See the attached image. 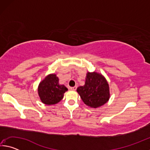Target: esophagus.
<instances>
[{"label":"esophagus","instance_id":"esophagus-1","mask_svg":"<svg viewBox=\"0 0 150 150\" xmlns=\"http://www.w3.org/2000/svg\"><path fill=\"white\" fill-rule=\"evenodd\" d=\"M77 87H76V86H75V87H71L70 88H71V90H73V91H76V89H77Z\"/></svg>","mask_w":150,"mask_h":150}]
</instances>
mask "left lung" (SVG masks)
<instances>
[{"mask_svg": "<svg viewBox=\"0 0 150 150\" xmlns=\"http://www.w3.org/2000/svg\"><path fill=\"white\" fill-rule=\"evenodd\" d=\"M86 105L96 108L105 105L110 98V88L107 80L101 73L87 72L85 83L77 89Z\"/></svg>", "mask_w": 150, "mask_h": 150, "instance_id": "8db88e82", "label": "left lung"}]
</instances>
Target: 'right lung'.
Wrapping results in <instances>:
<instances>
[{"label":"right lung","mask_w":150,"mask_h":150,"mask_svg":"<svg viewBox=\"0 0 150 150\" xmlns=\"http://www.w3.org/2000/svg\"><path fill=\"white\" fill-rule=\"evenodd\" d=\"M64 85L59 83V78L55 73L47 75L38 87V93L42 102L47 105H55L63 99L64 93L67 91Z\"/></svg>","instance_id":"obj_1"}]
</instances>
